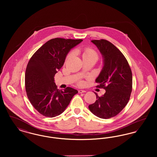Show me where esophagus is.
Listing matches in <instances>:
<instances>
[{
	"instance_id": "1",
	"label": "esophagus",
	"mask_w": 157,
	"mask_h": 157,
	"mask_svg": "<svg viewBox=\"0 0 157 157\" xmlns=\"http://www.w3.org/2000/svg\"><path fill=\"white\" fill-rule=\"evenodd\" d=\"M78 92H79V94H82V93H85V92H86V90H78Z\"/></svg>"
}]
</instances>
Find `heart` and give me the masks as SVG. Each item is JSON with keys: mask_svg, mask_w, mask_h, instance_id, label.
I'll return each mask as SVG.
<instances>
[{"mask_svg": "<svg viewBox=\"0 0 157 157\" xmlns=\"http://www.w3.org/2000/svg\"><path fill=\"white\" fill-rule=\"evenodd\" d=\"M72 53H70L67 56V58H69L71 55H72ZM82 56H83V58H86V57H90V56H95L98 58L97 53V52L92 49L90 48H85L83 49V53H82ZM80 84L82 85V83L81 82Z\"/></svg>", "mask_w": 157, "mask_h": 157, "instance_id": "1", "label": "heart"}]
</instances>
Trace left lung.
<instances>
[{"instance_id": "obj_1", "label": "left lung", "mask_w": 157, "mask_h": 157, "mask_svg": "<svg viewBox=\"0 0 157 157\" xmlns=\"http://www.w3.org/2000/svg\"><path fill=\"white\" fill-rule=\"evenodd\" d=\"M91 42L101 53L104 63L95 82L106 92L102 97L95 92L97 99L88 108L98 117L108 119L118 115L128 104L132 88V72L124 55L112 43L104 39Z\"/></svg>"}]
</instances>
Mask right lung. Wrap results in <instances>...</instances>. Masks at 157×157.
<instances>
[{
    "instance_id": "add662e5",
    "label": "right lung",
    "mask_w": 157,
    "mask_h": 157,
    "mask_svg": "<svg viewBox=\"0 0 157 157\" xmlns=\"http://www.w3.org/2000/svg\"><path fill=\"white\" fill-rule=\"evenodd\" d=\"M82 39L55 38L42 45L30 58L25 72V88L33 106L46 117L59 115L78 91L71 87L58 90L55 75L64 64L67 53Z\"/></svg>"
}]
</instances>
